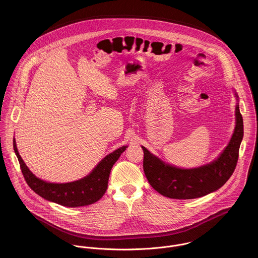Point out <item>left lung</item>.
Wrapping results in <instances>:
<instances>
[{
  "instance_id": "1",
  "label": "left lung",
  "mask_w": 258,
  "mask_h": 258,
  "mask_svg": "<svg viewBox=\"0 0 258 258\" xmlns=\"http://www.w3.org/2000/svg\"><path fill=\"white\" fill-rule=\"evenodd\" d=\"M238 98V96L235 94ZM236 124L228 145L220 157L206 165L184 169L163 162L142 146L143 169L148 182L163 197L174 199H194L219 189L233 174L239 149L244 136L243 117L239 105L235 108Z\"/></svg>"
}]
</instances>
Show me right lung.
I'll list each match as a JSON object with an SVG mask.
<instances>
[{
    "instance_id": "1",
    "label": "right lung",
    "mask_w": 258,
    "mask_h": 258,
    "mask_svg": "<svg viewBox=\"0 0 258 258\" xmlns=\"http://www.w3.org/2000/svg\"><path fill=\"white\" fill-rule=\"evenodd\" d=\"M127 148L123 146L107 155L86 177L64 184L48 183L35 176L25 164L13 138V149L28 185L39 197L66 207L87 206L97 202L105 194L111 168Z\"/></svg>"
}]
</instances>
